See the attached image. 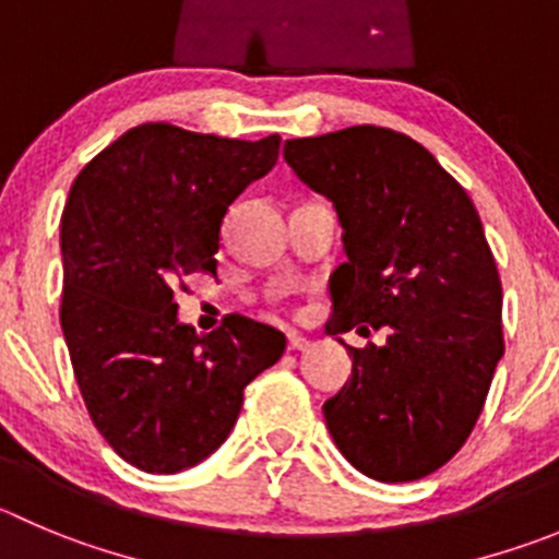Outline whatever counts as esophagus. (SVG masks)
Segmentation results:
<instances>
[{
	"label": "esophagus",
	"mask_w": 559,
	"mask_h": 559,
	"mask_svg": "<svg viewBox=\"0 0 559 559\" xmlns=\"http://www.w3.org/2000/svg\"><path fill=\"white\" fill-rule=\"evenodd\" d=\"M309 344V338H304L300 333H289V336H286V347H289V350H306Z\"/></svg>",
	"instance_id": "34e87169"
}]
</instances>
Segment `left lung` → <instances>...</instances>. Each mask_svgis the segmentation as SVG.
<instances>
[{
  "label": "left lung",
  "mask_w": 559,
  "mask_h": 559,
  "mask_svg": "<svg viewBox=\"0 0 559 559\" xmlns=\"http://www.w3.org/2000/svg\"><path fill=\"white\" fill-rule=\"evenodd\" d=\"M284 159L344 228L325 331H389L383 347H347L353 378L322 405L328 430L367 477H427L472 436L504 353L502 281L477 209L394 129L286 140Z\"/></svg>",
  "instance_id": "obj_1"
}]
</instances>
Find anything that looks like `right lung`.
<instances>
[{
  "instance_id": "right-lung-1",
  "label": "right lung",
  "mask_w": 559,
  "mask_h": 559,
  "mask_svg": "<svg viewBox=\"0 0 559 559\" xmlns=\"http://www.w3.org/2000/svg\"><path fill=\"white\" fill-rule=\"evenodd\" d=\"M278 145V134L253 143L143 123L93 156L68 192L62 336L93 425L143 472L212 455L245 385L284 356L275 328L234 317L201 336L174 304L176 281L217 273L223 217L273 170Z\"/></svg>"
}]
</instances>
